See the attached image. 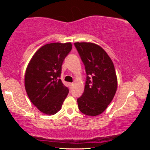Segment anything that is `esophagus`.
<instances>
[{
  "mask_svg": "<svg viewBox=\"0 0 150 150\" xmlns=\"http://www.w3.org/2000/svg\"><path fill=\"white\" fill-rule=\"evenodd\" d=\"M73 83H70V86H73Z\"/></svg>",
  "mask_w": 150,
  "mask_h": 150,
  "instance_id": "obj_1",
  "label": "esophagus"
}]
</instances>
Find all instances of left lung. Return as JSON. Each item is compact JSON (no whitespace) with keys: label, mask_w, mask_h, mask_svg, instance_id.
<instances>
[{"label":"left lung","mask_w":150,"mask_h":150,"mask_svg":"<svg viewBox=\"0 0 150 150\" xmlns=\"http://www.w3.org/2000/svg\"><path fill=\"white\" fill-rule=\"evenodd\" d=\"M87 73L85 90L77 99L80 111L87 116L101 114L117 89V77L111 58L101 46L89 42L74 44Z\"/></svg>","instance_id":"obj_1"}]
</instances>
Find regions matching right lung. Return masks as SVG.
Masks as SVG:
<instances>
[{"mask_svg": "<svg viewBox=\"0 0 150 150\" xmlns=\"http://www.w3.org/2000/svg\"><path fill=\"white\" fill-rule=\"evenodd\" d=\"M71 43H51L34 53L26 69L25 85L30 101L38 109L53 115L61 108L69 89L60 78L65 58Z\"/></svg>", "mask_w": 150, "mask_h": 150, "instance_id": "1", "label": "right lung"}]
</instances>
